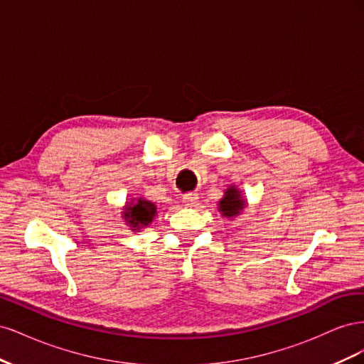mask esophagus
I'll list each match as a JSON object with an SVG mask.
<instances>
[{"label": "esophagus", "instance_id": "esophagus-1", "mask_svg": "<svg viewBox=\"0 0 364 364\" xmlns=\"http://www.w3.org/2000/svg\"><path fill=\"white\" fill-rule=\"evenodd\" d=\"M182 202H183V205H185V206L194 208V206H197V203H199V196H197L196 193H188V194H185V196H183Z\"/></svg>", "mask_w": 364, "mask_h": 364}]
</instances>
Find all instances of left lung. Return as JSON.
I'll return each mask as SVG.
<instances>
[{"label": "left lung", "mask_w": 364, "mask_h": 364, "mask_svg": "<svg viewBox=\"0 0 364 364\" xmlns=\"http://www.w3.org/2000/svg\"><path fill=\"white\" fill-rule=\"evenodd\" d=\"M247 200L245 199L243 191H241L237 185H229L225 190L222 199L218 200L217 208L222 217L228 220H234L247 208Z\"/></svg>", "instance_id": "1"}]
</instances>
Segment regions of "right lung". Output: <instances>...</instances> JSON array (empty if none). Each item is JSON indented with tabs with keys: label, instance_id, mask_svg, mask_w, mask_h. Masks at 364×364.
<instances>
[{
	"label": "right lung",
	"instance_id": "add662e5",
	"mask_svg": "<svg viewBox=\"0 0 364 364\" xmlns=\"http://www.w3.org/2000/svg\"><path fill=\"white\" fill-rule=\"evenodd\" d=\"M158 215V208L151 200H147L144 196L132 197L123 206L121 211V218L126 226L134 230V232H141L142 229L150 226V223Z\"/></svg>",
	"mask_w": 364,
	"mask_h": 364
}]
</instances>
